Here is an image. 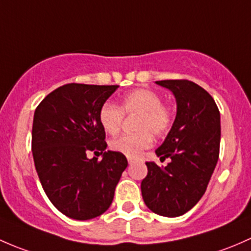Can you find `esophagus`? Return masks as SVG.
<instances>
[{"mask_svg": "<svg viewBox=\"0 0 251 251\" xmlns=\"http://www.w3.org/2000/svg\"><path fill=\"white\" fill-rule=\"evenodd\" d=\"M135 161H136L135 158H130V157H128V163L129 164H133Z\"/></svg>", "mask_w": 251, "mask_h": 251, "instance_id": "34e87169", "label": "esophagus"}]
</instances>
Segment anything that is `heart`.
Instances as JSON below:
<instances>
[{"label":"heart","mask_w":251,"mask_h":251,"mask_svg":"<svg viewBox=\"0 0 251 251\" xmlns=\"http://www.w3.org/2000/svg\"><path fill=\"white\" fill-rule=\"evenodd\" d=\"M138 113L133 134L118 136L110 143V149L130 158H136L153 143L154 135L167 133L173 123V112L167 105L162 104L158 93L146 88H139L123 97L120 106L107 101L100 107L99 121L102 129L115 135L122 126L125 115Z\"/></svg>","instance_id":"obj_1"}]
</instances>
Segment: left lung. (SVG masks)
<instances>
[{"label": "left lung", "instance_id": "1", "mask_svg": "<svg viewBox=\"0 0 251 251\" xmlns=\"http://www.w3.org/2000/svg\"><path fill=\"white\" fill-rule=\"evenodd\" d=\"M174 94L176 117L156 150L167 167L147 162L141 193L147 208L168 218L183 215L203 197L219 159L220 112L211 95L187 79L157 81Z\"/></svg>", "mask_w": 251, "mask_h": 251}]
</instances>
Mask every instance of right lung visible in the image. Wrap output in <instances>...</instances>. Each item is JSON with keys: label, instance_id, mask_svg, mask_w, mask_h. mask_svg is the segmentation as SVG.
Wrapping results in <instances>:
<instances>
[{"label": "right lung", "instance_id": "add662e5", "mask_svg": "<svg viewBox=\"0 0 251 251\" xmlns=\"http://www.w3.org/2000/svg\"><path fill=\"white\" fill-rule=\"evenodd\" d=\"M118 86L69 83L40 102L33 115L32 156L41 185L53 205L75 220H89L110 208L128 165L126 156L105 151L100 107ZM89 151L103 154L89 160Z\"/></svg>", "mask_w": 251, "mask_h": 251}]
</instances>
